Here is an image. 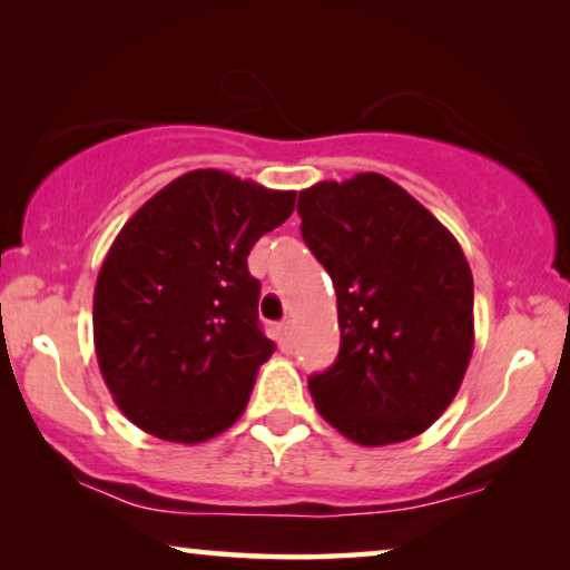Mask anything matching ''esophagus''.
I'll return each mask as SVG.
<instances>
[{"label":"esophagus","mask_w":570,"mask_h":570,"mask_svg":"<svg viewBox=\"0 0 570 570\" xmlns=\"http://www.w3.org/2000/svg\"><path fill=\"white\" fill-rule=\"evenodd\" d=\"M277 342H279V347H283V350L293 347V330H291V324H287V322L277 326Z\"/></svg>","instance_id":"esophagus-1"}]
</instances>
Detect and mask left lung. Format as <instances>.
Segmentation results:
<instances>
[{
    "label": "left lung",
    "instance_id": "left-lung-1",
    "mask_svg": "<svg viewBox=\"0 0 570 570\" xmlns=\"http://www.w3.org/2000/svg\"><path fill=\"white\" fill-rule=\"evenodd\" d=\"M298 215L337 291V361L308 376L316 410L363 446L423 433L456 396L474 347L462 246L381 174L314 184Z\"/></svg>",
    "mask_w": 570,
    "mask_h": 570
}]
</instances>
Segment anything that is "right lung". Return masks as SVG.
Wrapping results in <instances>:
<instances>
[{
    "instance_id": "obj_1",
    "label": "right lung",
    "mask_w": 570,
    "mask_h": 570,
    "mask_svg": "<svg viewBox=\"0 0 570 570\" xmlns=\"http://www.w3.org/2000/svg\"><path fill=\"white\" fill-rule=\"evenodd\" d=\"M293 207L295 191L202 168L124 225L96 283L92 337L106 386L137 428L199 443L244 415L275 353L246 256Z\"/></svg>"
}]
</instances>
